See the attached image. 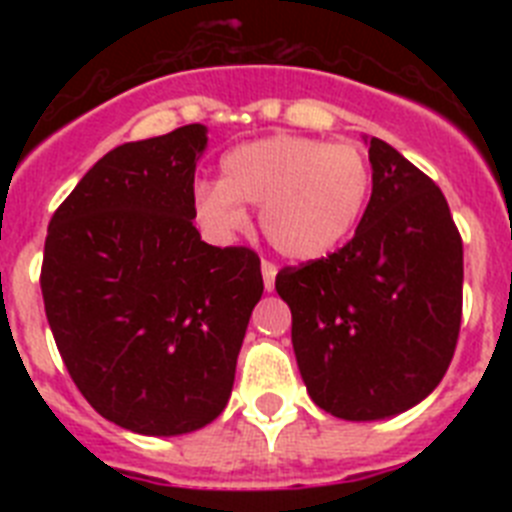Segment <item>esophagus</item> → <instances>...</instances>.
<instances>
[{
  "instance_id": "obj_1",
  "label": "esophagus",
  "mask_w": 512,
  "mask_h": 512,
  "mask_svg": "<svg viewBox=\"0 0 512 512\" xmlns=\"http://www.w3.org/2000/svg\"><path fill=\"white\" fill-rule=\"evenodd\" d=\"M261 274H264L266 292H271L274 289V279H277V266L271 264V261H261Z\"/></svg>"
}]
</instances>
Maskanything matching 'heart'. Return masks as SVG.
I'll return each mask as SVG.
<instances>
[{
  "instance_id": "b5f03b06",
  "label": "heart",
  "mask_w": 512,
  "mask_h": 512,
  "mask_svg": "<svg viewBox=\"0 0 512 512\" xmlns=\"http://www.w3.org/2000/svg\"><path fill=\"white\" fill-rule=\"evenodd\" d=\"M372 189V161L356 143L279 133L230 148L220 182L194 192V217L215 241H228L246 228L243 205H261L271 246L292 261H318L356 233Z\"/></svg>"
}]
</instances>
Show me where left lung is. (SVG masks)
Returning <instances> with one entry per match:
<instances>
[{"label": "left lung", "mask_w": 512, "mask_h": 512, "mask_svg": "<svg viewBox=\"0 0 512 512\" xmlns=\"http://www.w3.org/2000/svg\"><path fill=\"white\" fill-rule=\"evenodd\" d=\"M372 200L354 238L284 266L292 346L312 402L343 420H382L431 395L454 359L464 248L433 179L369 140Z\"/></svg>", "instance_id": "1"}]
</instances>
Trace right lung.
<instances>
[{
	"mask_svg": "<svg viewBox=\"0 0 512 512\" xmlns=\"http://www.w3.org/2000/svg\"><path fill=\"white\" fill-rule=\"evenodd\" d=\"M207 128L122 143L84 174L48 225L40 289L71 379L102 418L182 436L228 405L248 318L261 300L251 248L194 228Z\"/></svg>",
	"mask_w": 512,
	"mask_h": 512,
	"instance_id": "1",
	"label": "right lung"
}]
</instances>
